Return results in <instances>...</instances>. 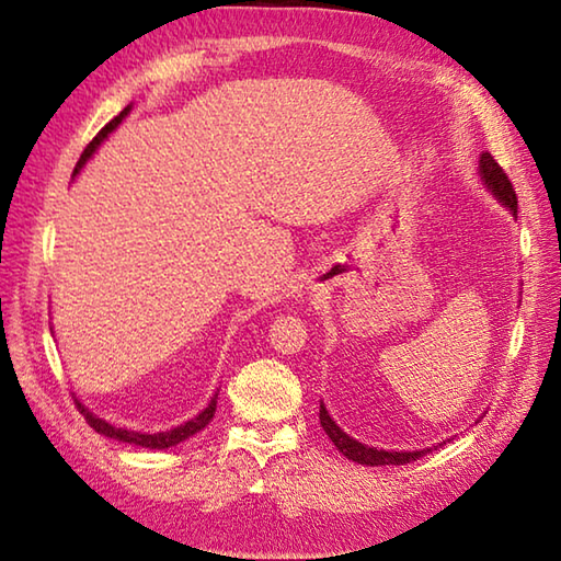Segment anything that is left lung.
<instances>
[{
	"instance_id": "1",
	"label": "left lung",
	"mask_w": 561,
	"mask_h": 561,
	"mask_svg": "<svg viewBox=\"0 0 561 561\" xmlns=\"http://www.w3.org/2000/svg\"><path fill=\"white\" fill-rule=\"evenodd\" d=\"M478 175L482 180V185H485L492 197L505 207V210H510V215L515 217L517 220V195H515V187H512V183L505 175V170H502L495 158H492L490 153H482L480 156V168H478ZM319 421H321V428H324V433L329 435V440L336 445V450L344 455V458L354 460L358 465H371V468H378V465H405L411 460H417L423 458L425 453H431L433 448H438V445H433V448H421V450H378L374 448V445H366V443H358L356 438H351V435H346L344 431L339 428L334 417L329 415L324 401H319Z\"/></svg>"
}]
</instances>
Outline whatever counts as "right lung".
Returning a JSON list of instances; mask_svg holds the SVG:
<instances>
[{
  "label": "right lung",
  "instance_id": "add662e5",
  "mask_svg": "<svg viewBox=\"0 0 561 561\" xmlns=\"http://www.w3.org/2000/svg\"><path fill=\"white\" fill-rule=\"evenodd\" d=\"M130 108H133V106H126V108H123L116 118L108 121L106 126H103V128L99 130V136L91 140V144L87 146V150H83V153H81L79 163H76L73 178L81 173V168L89 163V160L93 158V153H96V150L101 148L103 140H106V138L111 136V133L121 126L123 118H126L128 113H130ZM217 393H220V388H217V391L213 393V398H210V401H207V405L203 408V411L197 413V415L190 417V421L180 423V425H175V428H170V431H160V433H140V431L118 428V425H113V423H108V421H103V417H99L96 413L89 411V408L83 405V403L79 401V398H76V405H79V411L83 413V417H87L91 428L96 431V433H101V435H106V438L121 440V443H130V445H140V448H148V450H165V448H173V445L183 443V440H187V438H193V435L201 433V431L205 428V425L213 421L215 408H217Z\"/></svg>",
  "mask_w": 561,
  "mask_h": 561
}]
</instances>
